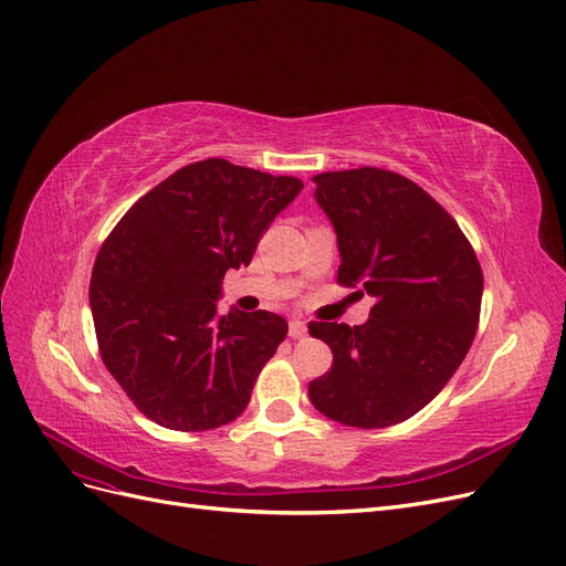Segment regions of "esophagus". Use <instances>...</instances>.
Segmentation results:
<instances>
[{
    "label": "esophagus",
    "instance_id": "esophagus-1",
    "mask_svg": "<svg viewBox=\"0 0 566 566\" xmlns=\"http://www.w3.org/2000/svg\"><path fill=\"white\" fill-rule=\"evenodd\" d=\"M287 333H290V337H293V339H302V337H306V325H304V321H300V318H293V321H290V325H287Z\"/></svg>",
    "mask_w": 566,
    "mask_h": 566
}]
</instances>
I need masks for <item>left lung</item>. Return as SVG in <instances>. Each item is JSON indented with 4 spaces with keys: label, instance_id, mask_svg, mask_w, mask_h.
<instances>
[{
    "label": "left lung",
    "instance_id": "1",
    "mask_svg": "<svg viewBox=\"0 0 566 566\" xmlns=\"http://www.w3.org/2000/svg\"><path fill=\"white\" fill-rule=\"evenodd\" d=\"M316 202L337 233V283L375 297L364 325L312 321L333 352L310 382L316 410L378 430L416 416L470 352L484 276L455 219L422 188L380 167L314 177Z\"/></svg>",
    "mask_w": 566,
    "mask_h": 566
}]
</instances>
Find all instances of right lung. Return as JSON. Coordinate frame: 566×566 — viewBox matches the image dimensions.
Instances as JSON below:
<instances>
[{
  "instance_id": "add662e5",
  "label": "right lung",
  "mask_w": 566,
  "mask_h": 566,
  "mask_svg": "<svg viewBox=\"0 0 566 566\" xmlns=\"http://www.w3.org/2000/svg\"><path fill=\"white\" fill-rule=\"evenodd\" d=\"M297 177L210 158L136 200L101 245L90 285L98 352L146 418L205 432L243 413L287 335L283 316H217L221 281L302 191Z\"/></svg>"
}]
</instances>
